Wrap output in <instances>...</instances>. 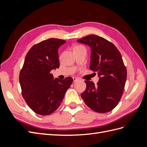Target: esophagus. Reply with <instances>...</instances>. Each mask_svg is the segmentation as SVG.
<instances>
[{
  "mask_svg": "<svg viewBox=\"0 0 147 147\" xmlns=\"http://www.w3.org/2000/svg\"><path fill=\"white\" fill-rule=\"evenodd\" d=\"M73 80H74V82H76L78 80V78L77 77H73Z\"/></svg>",
  "mask_w": 147,
  "mask_h": 147,
  "instance_id": "obj_1",
  "label": "esophagus"
}]
</instances>
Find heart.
<instances>
[{
    "label": "heart",
    "mask_w": 147,
    "mask_h": 147,
    "mask_svg": "<svg viewBox=\"0 0 147 147\" xmlns=\"http://www.w3.org/2000/svg\"><path fill=\"white\" fill-rule=\"evenodd\" d=\"M82 47H81V46H76L75 47V48H74V50H77V49H78V48H82Z\"/></svg>",
    "instance_id": "b5f03b06"
}]
</instances>
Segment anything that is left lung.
<instances>
[{"mask_svg":"<svg viewBox=\"0 0 147 147\" xmlns=\"http://www.w3.org/2000/svg\"><path fill=\"white\" fill-rule=\"evenodd\" d=\"M77 42L91 48L90 68L99 77L97 85L84 81L86 88L81 94L82 98L95 112H109L119 103L126 81L122 56L112 43L98 35H89Z\"/></svg>","mask_w":147,"mask_h":147,"instance_id":"8db88e82","label":"left lung"}]
</instances>
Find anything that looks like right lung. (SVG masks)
Instances as JSON below:
<instances>
[{"label": "right lung", "instance_id": "add662e5", "mask_svg": "<svg viewBox=\"0 0 147 147\" xmlns=\"http://www.w3.org/2000/svg\"><path fill=\"white\" fill-rule=\"evenodd\" d=\"M65 43L64 40L49 38L34 45L26 56L20 74L22 95L38 115L54 112L73 82L72 77L54 80L50 74L51 70L59 67L58 49Z\"/></svg>", "mask_w": 147, "mask_h": 147}]
</instances>
